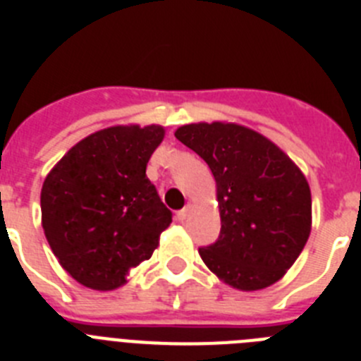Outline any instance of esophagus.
Masks as SVG:
<instances>
[{"label":"esophagus","instance_id":"esophagus-1","mask_svg":"<svg viewBox=\"0 0 361 361\" xmlns=\"http://www.w3.org/2000/svg\"><path fill=\"white\" fill-rule=\"evenodd\" d=\"M190 212H191V204H186V206H184V208L177 213L178 220H186L188 216H190Z\"/></svg>","mask_w":361,"mask_h":361}]
</instances>
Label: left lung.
Segmentation results:
<instances>
[{
    "label": "left lung",
    "mask_w": 361,
    "mask_h": 361,
    "mask_svg": "<svg viewBox=\"0 0 361 361\" xmlns=\"http://www.w3.org/2000/svg\"><path fill=\"white\" fill-rule=\"evenodd\" d=\"M175 137L206 161L216 183L220 235L199 250L204 264L240 291L279 282L311 233L305 175L275 142L242 124H184Z\"/></svg>",
    "instance_id": "1"
}]
</instances>
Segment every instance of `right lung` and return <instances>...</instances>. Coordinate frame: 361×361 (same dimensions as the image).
I'll list each match as a JSON object with an SVG mask.
<instances>
[{"label": "right lung", "instance_id": "1", "mask_svg": "<svg viewBox=\"0 0 361 361\" xmlns=\"http://www.w3.org/2000/svg\"><path fill=\"white\" fill-rule=\"evenodd\" d=\"M162 139L159 124L99 130L72 146L44 178V237L63 269L85 288H121L171 224V212L146 177Z\"/></svg>", "mask_w": 361, "mask_h": 361}]
</instances>
